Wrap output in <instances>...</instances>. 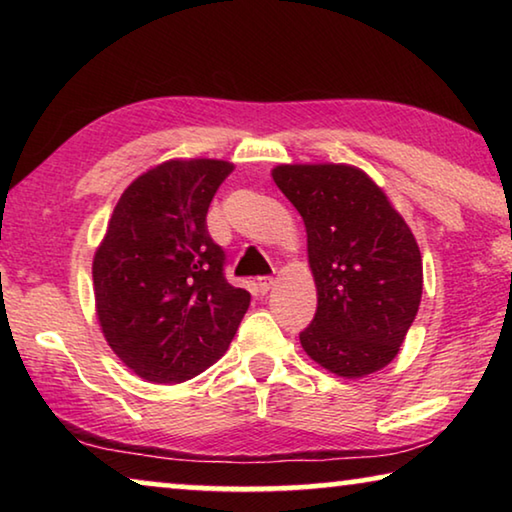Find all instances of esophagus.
Listing matches in <instances>:
<instances>
[{
	"label": "esophagus",
	"instance_id": "1",
	"mask_svg": "<svg viewBox=\"0 0 512 512\" xmlns=\"http://www.w3.org/2000/svg\"><path fill=\"white\" fill-rule=\"evenodd\" d=\"M273 284H275L273 277L264 275V277H259V280H257V289H259V293H268V291H271Z\"/></svg>",
	"mask_w": 512,
	"mask_h": 512
}]
</instances>
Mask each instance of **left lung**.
<instances>
[{"label":"left lung","instance_id":"left-lung-1","mask_svg":"<svg viewBox=\"0 0 512 512\" xmlns=\"http://www.w3.org/2000/svg\"><path fill=\"white\" fill-rule=\"evenodd\" d=\"M271 176L307 230L318 307L300 334L302 350L339 377L372 375L397 357L418 314V241L359 167L277 164Z\"/></svg>","mask_w":512,"mask_h":512}]
</instances>
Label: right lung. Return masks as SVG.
<instances>
[{
  "instance_id": "1",
  "label": "right lung",
  "mask_w": 512,
  "mask_h": 512,
  "mask_svg": "<svg viewBox=\"0 0 512 512\" xmlns=\"http://www.w3.org/2000/svg\"><path fill=\"white\" fill-rule=\"evenodd\" d=\"M235 164L167 160L137 176L94 253V309L112 352L151 384H180L219 361L250 293L223 277L207 207Z\"/></svg>"
}]
</instances>
